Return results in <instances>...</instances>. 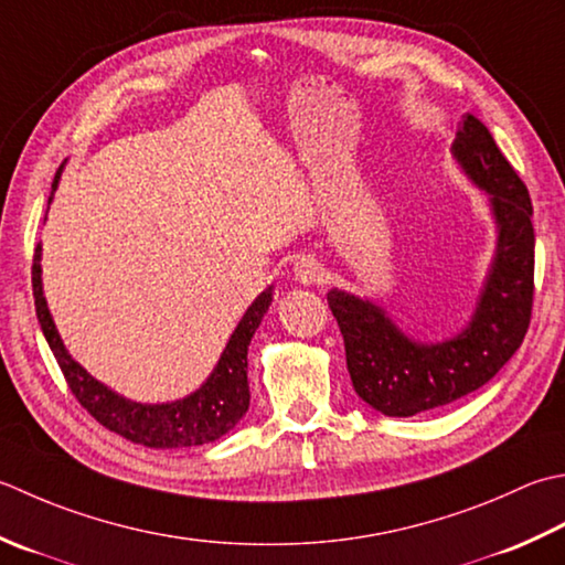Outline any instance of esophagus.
<instances>
[{"label": "esophagus", "mask_w": 565, "mask_h": 565, "mask_svg": "<svg viewBox=\"0 0 565 565\" xmlns=\"http://www.w3.org/2000/svg\"><path fill=\"white\" fill-rule=\"evenodd\" d=\"M294 276L298 284H320L323 281V267H320V262L311 257V254H303V257L294 264Z\"/></svg>", "instance_id": "esophagus-1"}]
</instances>
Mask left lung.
I'll use <instances>...</instances> for the list:
<instances>
[{
	"mask_svg": "<svg viewBox=\"0 0 565 565\" xmlns=\"http://www.w3.org/2000/svg\"><path fill=\"white\" fill-rule=\"evenodd\" d=\"M475 185L490 193L497 252L468 328L446 342H416L380 306L333 289L328 306L342 340L352 386L384 416H414L460 399L500 372L522 345L534 306L532 198L490 129L462 117L452 141Z\"/></svg>",
	"mask_w": 565,
	"mask_h": 565,
	"instance_id": "8db88e82",
	"label": "left lung"
}]
</instances>
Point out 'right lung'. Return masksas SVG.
I'll list each match as a JSON object with an SVG mask.
<instances>
[{
  "mask_svg": "<svg viewBox=\"0 0 565 565\" xmlns=\"http://www.w3.org/2000/svg\"><path fill=\"white\" fill-rule=\"evenodd\" d=\"M61 169L53 179V191L58 185ZM51 203V198H49ZM31 286H33V303H36V316L43 335L49 340L55 362L68 382L71 392L81 406L90 414L97 424L115 430L121 438L131 444L147 448H191L203 446L210 440L225 436L230 428H235L242 416L249 408V384H247V348L259 328L264 313L269 311L271 303V286L262 291L254 303L242 316L239 326L232 333L227 348L220 355L217 367L210 374L201 390L193 392L185 399L171 404H137L125 396L107 390L105 384L93 380L81 364H77L68 350L63 348L58 330L53 326L51 311L43 298L41 284V245L33 249V267H31Z\"/></svg>",
  "mask_w": 565,
  "mask_h": 565,
  "instance_id": "right-lung-1",
  "label": "right lung"
}]
</instances>
